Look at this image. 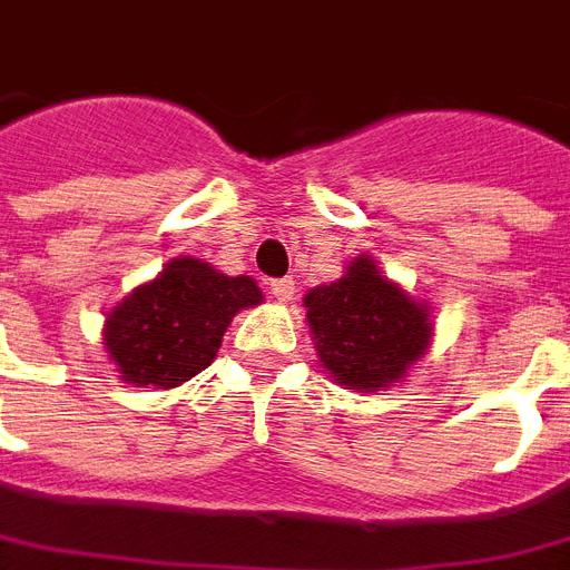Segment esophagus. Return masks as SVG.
<instances>
[{"label": "esophagus", "mask_w": 570, "mask_h": 570, "mask_svg": "<svg viewBox=\"0 0 570 570\" xmlns=\"http://www.w3.org/2000/svg\"><path fill=\"white\" fill-rule=\"evenodd\" d=\"M269 289L277 301H289L295 293V281L293 277H275V281H269Z\"/></svg>", "instance_id": "obj_1"}]
</instances>
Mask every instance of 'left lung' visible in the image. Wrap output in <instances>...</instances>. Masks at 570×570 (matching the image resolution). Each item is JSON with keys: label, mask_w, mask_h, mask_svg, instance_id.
Listing matches in <instances>:
<instances>
[{"label": "left lung", "mask_w": 570, "mask_h": 570, "mask_svg": "<svg viewBox=\"0 0 570 570\" xmlns=\"http://www.w3.org/2000/svg\"><path fill=\"white\" fill-rule=\"evenodd\" d=\"M304 304L318 358L338 385L356 391L400 380L432 336L423 304L382 277L367 257H356L336 284L315 286Z\"/></svg>", "instance_id": "1"}]
</instances>
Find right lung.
<instances>
[{
  "instance_id": "obj_1",
  "label": "right lung",
  "mask_w": 570,
  "mask_h": 570,
  "mask_svg": "<svg viewBox=\"0 0 570 570\" xmlns=\"http://www.w3.org/2000/svg\"><path fill=\"white\" fill-rule=\"evenodd\" d=\"M261 298L252 277L179 257L115 307L104 344L127 382L174 389L212 365L234 315Z\"/></svg>"
}]
</instances>
